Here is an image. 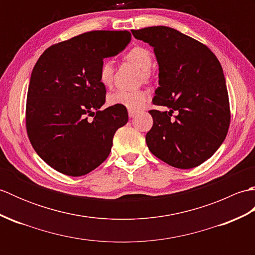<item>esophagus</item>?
I'll return each mask as SVG.
<instances>
[{
	"instance_id": "34e87169",
	"label": "esophagus",
	"mask_w": 255,
	"mask_h": 255,
	"mask_svg": "<svg viewBox=\"0 0 255 255\" xmlns=\"http://www.w3.org/2000/svg\"><path fill=\"white\" fill-rule=\"evenodd\" d=\"M136 114H137L136 111H132V110H129V111H128V115H129V117H130V118L136 116Z\"/></svg>"
}]
</instances>
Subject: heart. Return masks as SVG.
<instances>
[{
    "mask_svg": "<svg viewBox=\"0 0 255 255\" xmlns=\"http://www.w3.org/2000/svg\"><path fill=\"white\" fill-rule=\"evenodd\" d=\"M128 61L136 64L138 68L142 70V75L145 80L150 78V69L152 67V55L143 47H133L126 55ZM114 67L111 60H104L101 64L99 78L101 83L105 86L111 85L113 82ZM149 100V93L144 90L138 91H126L116 90L110 93L107 102L113 106H123L128 110L138 111L142 108Z\"/></svg>",
    "mask_w": 255,
    "mask_h": 255,
    "instance_id": "obj_1",
    "label": "heart"
}]
</instances>
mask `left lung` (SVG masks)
<instances>
[{"label":"left lung","instance_id":"8db88e82","mask_svg":"<svg viewBox=\"0 0 255 255\" xmlns=\"http://www.w3.org/2000/svg\"><path fill=\"white\" fill-rule=\"evenodd\" d=\"M153 47L159 88L151 110L153 126L145 136L151 153L177 169L209 159L228 133L230 106L223 68L207 46L166 26L131 30Z\"/></svg>","mask_w":255,"mask_h":255}]
</instances>
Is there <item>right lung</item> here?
<instances>
[{
  "mask_svg": "<svg viewBox=\"0 0 255 255\" xmlns=\"http://www.w3.org/2000/svg\"><path fill=\"white\" fill-rule=\"evenodd\" d=\"M130 39L127 30L88 31L50 46L38 59L27 93L26 130L52 169L81 176L107 159L128 113L123 106L100 111L106 89L99 72L104 58L116 56Z\"/></svg>",
  "mask_w": 255,
  "mask_h": 255,
  "instance_id": "right-lung-1",
  "label": "right lung"
}]
</instances>
